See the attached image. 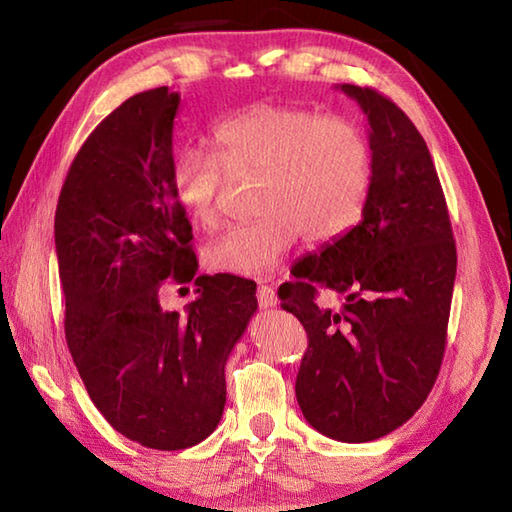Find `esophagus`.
<instances>
[{
	"label": "esophagus",
	"mask_w": 512,
	"mask_h": 512,
	"mask_svg": "<svg viewBox=\"0 0 512 512\" xmlns=\"http://www.w3.org/2000/svg\"><path fill=\"white\" fill-rule=\"evenodd\" d=\"M257 301H259V308H273L277 306V292L273 286L268 284H259L257 288Z\"/></svg>",
	"instance_id": "obj_1"
}]
</instances>
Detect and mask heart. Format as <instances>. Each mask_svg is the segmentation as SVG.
<instances>
[{
	"mask_svg": "<svg viewBox=\"0 0 512 512\" xmlns=\"http://www.w3.org/2000/svg\"><path fill=\"white\" fill-rule=\"evenodd\" d=\"M209 143L211 151L187 149L173 162L171 187L184 215L213 228L228 178L250 176L262 213L204 246L206 266L220 273H270L299 233L312 244L336 239L361 220L372 193L374 149L352 118L255 105L215 125Z\"/></svg>",
	"mask_w": 512,
	"mask_h": 512,
	"instance_id": "obj_1",
	"label": "heart"
}]
</instances>
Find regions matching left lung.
Returning <instances> with one entry per match:
<instances>
[{
	"label": "left lung",
	"mask_w": 512,
	"mask_h": 512,
	"mask_svg": "<svg viewBox=\"0 0 512 512\" xmlns=\"http://www.w3.org/2000/svg\"><path fill=\"white\" fill-rule=\"evenodd\" d=\"M339 88L367 116L374 184L361 222L292 268L281 308L308 332L297 374L303 416L323 436L372 442L405 424L436 383L458 253L427 143L372 88ZM319 289L346 297L339 313Z\"/></svg>",
	"instance_id": "8db88e82"
}]
</instances>
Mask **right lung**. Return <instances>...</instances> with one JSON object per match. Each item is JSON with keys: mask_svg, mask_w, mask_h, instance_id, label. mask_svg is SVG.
<instances>
[{"mask_svg": "<svg viewBox=\"0 0 512 512\" xmlns=\"http://www.w3.org/2000/svg\"><path fill=\"white\" fill-rule=\"evenodd\" d=\"M180 94H134L103 118L65 176L54 246L65 341L92 402L147 449L209 438L226 402L224 365L257 310L253 281L200 275L189 217L171 187ZM196 281L184 313L162 311L161 281Z\"/></svg>", "mask_w": 512, "mask_h": 512, "instance_id": "obj_1", "label": "right lung"}]
</instances>
